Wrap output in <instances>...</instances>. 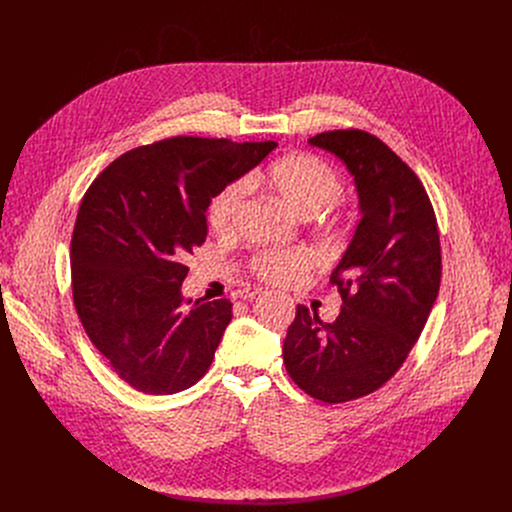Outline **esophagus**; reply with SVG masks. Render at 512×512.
I'll list each match as a JSON object with an SVG mask.
<instances>
[{"instance_id": "obj_1", "label": "esophagus", "mask_w": 512, "mask_h": 512, "mask_svg": "<svg viewBox=\"0 0 512 512\" xmlns=\"http://www.w3.org/2000/svg\"><path fill=\"white\" fill-rule=\"evenodd\" d=\"M263 294V291L259 289V287H247V289H241L239 291V298L241 300H255L257 296H261Z\"/></svg>"}]
</instances>
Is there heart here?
<instances>
[{"label":"heart","mask_w":512,"mask_h":512,"mask_svg":"<svg viewBox=\"0 0 512 512\" xmlns=\"http://www.w3.org/2000/svg\"><path fill=\"white\" fill-rule=\"evenodd\" d=\"M267 186L300 216H312L342 192L340 174L322 158L312 154H289L271 164L265 176ZM245 182H235L218 192L208 206L212 231L227 233L245 196ZM257 277L275 285H287L302 279L312 267V255L306 249H269L251 263Z\"/></svg>","instance_id":"heart-1"}]
</instances>
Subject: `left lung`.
Masks as SVG:
<instances>
[{
  "label": "left lung",
  "instance_id": "left-lung-1",
  "mask_svg": "<svg viewBox=\"0 0 512 512\" xmlns=\"http://www.w3.org/2000/svg\"><path fill=\"white\" fill-rule=\"evenodd\" d=\"M354 178L360 223L330 281L342 308L322 324L298 306L283 340L289 377L310 397L344 403L383 387L417 342L442 279L433 206L413 170L360 129L308 139Z\"/></svg>",
  "mask_w": 512,
  "mask_h": 512
}]
</instances>
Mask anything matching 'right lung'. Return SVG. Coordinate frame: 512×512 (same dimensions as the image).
Instances as JSON below:
<instances>
[{"mask_svg": "<svg viewBox=\"0 0 512 512\" xmlns=\"http://www.w3.org/2000/svg\"><path fill=\"white\" fill-rule=\"evenodd\" d=\"M275 141L172 137L131 150L87 190L70 243L72 298L113 371L172 395L210 367L233 318L229 300H184L186 259L206 241V208Z\"/></svg>", "mask_w": 512, "mask_h": 512, "instance_id": "obj_1", "label": "right lung"}]
</instances>
